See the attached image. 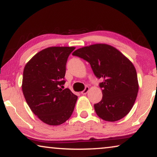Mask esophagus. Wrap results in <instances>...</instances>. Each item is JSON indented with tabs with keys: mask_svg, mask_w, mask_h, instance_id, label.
I'll use <instances>...</instances> for the list:
<instances>
[{
	"mask_svg": "<svg viewBox=\"0 0 157 157\" xmlns=\"http://www.w3.org/2000/svg\"><path fill=\"white\" fill-rule=\"evenodd\" d=\"M88 90H89V87H88V86H86V87L85 88V89H84L83 91H81V94L82 95H86L88 92Z\"/></svg>",
	"mask_w": 157,
	"mask_h": 157,
	"instance_id": "34e87169",
	"label": "esophagus"
}]
</instances>
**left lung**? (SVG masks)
Instances as JSON below:
<instances>
[{"mask_svg":"<svg viewBox=\"0 0 157 157\" xmlns=\"http://www.w3.org/2000/svg\"><path fill=\"white\" fill-rule=\"evenodd\" d=\"M72 55L87 61L95 76L103 80L99 84L103 98L94 105L98 116L109 122L126 116L134 105L139 90L133 63L116 48L106 44L81 47Z\"/></svg>","mask_w":157,"mask_h":157,"instance_id":"left-lung-1","label":"left lung"}]
</instances>
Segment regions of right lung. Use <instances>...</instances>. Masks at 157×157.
Returning a JSON list of instances; mask_svg holds the SVG:
<instances>
[{
  "instance_id": "obj_1",
  "label": "right lung",
  "mask_w": 157,
  "mask_h": 157,
  "mask_svg": "<svg viewBox=\"0 0 157 157\" xmlns=\"http://www.w3.org/2000/svg\"><path fill=\"white\" fill-rule=\"evenodd\" d=\"M74 47H51L35 54L24 68L22 90L34 114L49 125H59L73 113L78 97L62 89L66 64Z\"/></svg>"
}]
</instances>
